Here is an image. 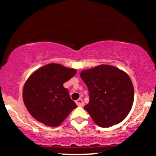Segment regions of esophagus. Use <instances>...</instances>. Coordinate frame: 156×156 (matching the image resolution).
Returning <instances> with one entry per match:
<instances>
[{
  "instance_id": "34e87169",
  "label": "esophagus",
  "mask_w": 156,
  "mask_h": 156,
  "mask_svg": "<svg viewBox=\"0 0 156 156\" xmlns=\"http://www.w3.org/2000/svg\"><path fill=\"white\" fill-rule=\"evenodd\" d=\"M76 104H77V105H78V106H83V100L80 99V98H79L78 100H77V101H76Z\"/></svg>"
}]
</instances>
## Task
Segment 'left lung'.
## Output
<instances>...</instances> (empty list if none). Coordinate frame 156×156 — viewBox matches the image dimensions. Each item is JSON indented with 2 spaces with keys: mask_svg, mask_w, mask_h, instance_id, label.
Listing matches in <instances>:
<instances>
[{
  "mask_svg": "<svg viewBox=\"0 0 156 156\" xmlns=\"http://www.w3.org/2000/svg\"><path fill=\"white\" fill-rule=\"evenodd\" d=\"M80 77L89 89V102L84 109L97 125L111 127L128 116L133 105L134 90L127 73L103 64L82 71Z\"/></svg>",
  "mask_w": 156,
  "mask_h": 156,
  "instance_id": "8db88e82",
  "label": "left lung"
}]
</instances>
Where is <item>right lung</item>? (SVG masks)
I'll use <instances>...</instances> for the list:
<instances>
[{
	"mask_svg": "<svg viewBox=\"0 0 156 156\" xmlns=\"http://www.w3.org/2000/svg\"><path fill=\"white\" fill-rule=\"evenodd\" d=\"M76 73V69L53 63L36 70L23 91V101L32 117L45 125L58 126L77 108L63 86Z\"/></svg>",
	"mask_w": 156,
	"mask_h": 156,
	"instance_id": "1",
	"label": "right lung"
}]
</instances>
